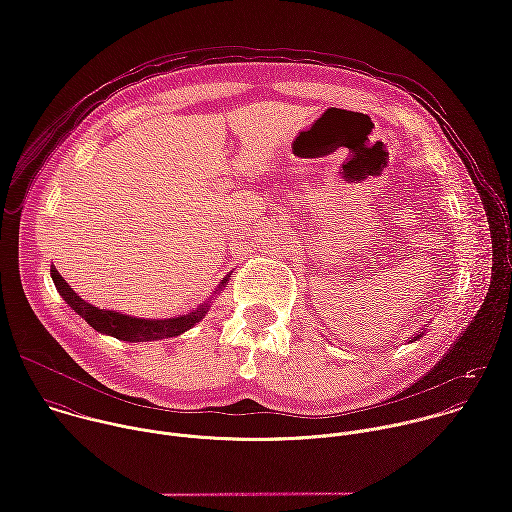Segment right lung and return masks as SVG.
Masks as SVG:
<instances>
[{"label": "right lung", "mask_w": 512, "mask_h": 512, "mask_svg": "<svg viewBox=\"0 0 512 512\" xmlns=\"http://www.w3.org/2000/svg\"><path fill=\"white\" fill-rule=\"evenodd\" d=\"M50 275L52 281L58 289V294L62 296V300L75 310L89 326H93L97 332L115 336L117 340H125V342H152V340H160V338H174L186 330H190L196 322L202 320V316L208 312V304L198 306L196 310H192L190 314H184L180 318H168V320H141V318H133V316H125L119 312H111V310H99L93 304H87L83 298H79L72 287L60 277V273L56 271V267H50ZM231 277V275H229ZM229 277H225L218 285L216 291H223V285L229 281Z\"/></svg>", "instance_id": "1"}]
</instances>
